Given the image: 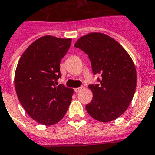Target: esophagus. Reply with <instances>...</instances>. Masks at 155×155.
Listing matches in <instances>:
<instances>
[{
	"label": "esophagus",
	"mask_w": 155,
	"mask_h": 155,
	"mask_svg": "<svg viewBox=\"0 0 155 155\" xmlns=\"http://www.w3.org/2000/svg\"><path fill=\"white\" fill-rule=\"evenodd\" d=\"M81 90H82V87H78V88H75V89H74V91H75V92H76V93L80 92V91Z\"/></svg>",
	"instance_id": "1"
}]
</instances>
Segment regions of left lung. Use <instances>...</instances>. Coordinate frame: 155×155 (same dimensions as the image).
Returning a JSON list of instances; mask_svg holds the SVG:
<instances>
[{
    "mask_svg": "<svg viewBox=\"0 0 155 155\" xmlns=\"http://www.w3.org/2000/svg\"><path fill=\"white\" fill-rule=\"evenodd\" d=\"M88 56L99 84H91L92 100L86 110L99 122H110L125 112L134 96L137 75L134 62L120 44L99 32L81 36L74 45Z\"/></svg>",
    "mask_w": 155,
    "mask_h": 155,
    "instance_id": "obj_1",
    "label": "left lung"
}]
</instances>
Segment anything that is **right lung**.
I'll use <instances>...</instances> for the list:
<instances>
[{"label": "right lung", "mask_w": 155, "mask_h": 155, "mask_svg": "<svg viewBox=\"0 0 155 155\" xmlns=\"http://www.w3.org/2000/svg\"><path fill=\"white\" fill-rule=\"evenodd\" d=\"M71 39L45 36L28 46L19 60L14 84L19 101L32 119L43 125L60 122L71 104L73 89L58 85L60 61Z\"/></svg>", "instance_id": "1"}]
</instances>
